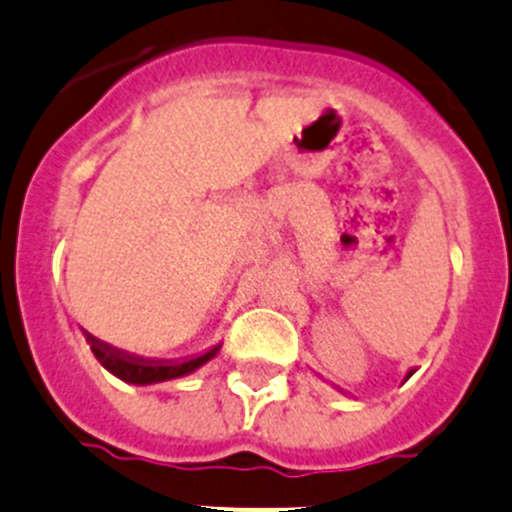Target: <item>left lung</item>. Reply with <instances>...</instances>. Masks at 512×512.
<instances>
[{
  "label": "left lung",
  "mask_w": 512,
  "mask_h": 512,
  "mask_svg": "<svg viewBox=\"0 0 512 512\" xmlns=\"http://www.w3.org/2000/svg\"><path fill=\"white\" fill-rule=\"evenodd\" d=\"M412 374H415V369H410V372H407L405 374V382H407V379H410L412 377ZM339 389V387H337ZM339 392H342V394H347V392H344V389H339Z\"/></svg>",
  "instance_id": "left-lung-1"
}]
</instances>
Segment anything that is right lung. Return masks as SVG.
<instances>
[{
	"mask_svg": "<svg viewBox=\"0 0 512 512\" xmlns=\"http://www.w3.org/2000/svg\"><path fill=\"white\" fill-rule=\"evenodd\" d=\"M87 344H90L92 354H95L97 362L107 369L110 374H115L118 379L128 384H138V387H145V384H158L168 382V379L186 377V374H193L198 367H203L206 362H211L218 352H221V344L206 349L203 354H196V357L186 359H150L140 357V354H130L125 349L113 347V344L102 342V339L92 337L90 332H85Z\"/></svg>",
	"mask_w": 512,
	"mask_h": 512,
	"instance_id": "add662e5",
	"label": "right lung"
}]
</instances>
